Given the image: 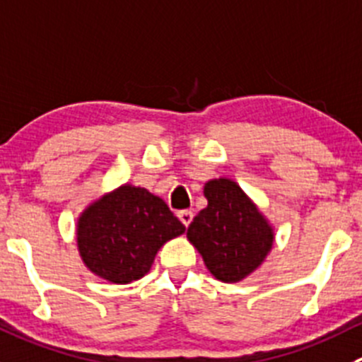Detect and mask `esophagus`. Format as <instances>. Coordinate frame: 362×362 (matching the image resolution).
<instances>
[{"instance_id": "obj_1", "label": "esophagus", "mask_w": 362, "mask_h": 362, "mask_svg": "<svg viewBox=\"0 0 362 362\" xmlns=\"http://www.w3.org/2000/svg\"><path fill=\"white\" fill-rule=\"evenodd\" d=\"M178 219H180L182 224L187 228L192 221V212L191 210H180V212H178Z\"/></svg>"}]
</instances>
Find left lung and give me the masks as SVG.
<instances>
[{
	"instance_id": "obj_1",
	"label": "left lung",
	"mask_w": 362,
	"mask_h": 362,
	"mask_svg": "<svg viewBox=\"0 0 362 362\" xmlns=\"http://www.w3.org/2000/svg\"><path fill=\"white\" fill-rule=\"evenodd\" d=\"M203 192L209 205L189 224L187 238L214 278L237 283L262 265L274 231L233 180H210Z\"/></svg>"
}]
</instances>
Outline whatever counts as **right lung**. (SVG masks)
Segmentation results:
<instances>
[{
	"label": "right lung",
	"instance_id": "1",
	"mask_svg": "<svg viewBox=\"0 0 362 362\" xmlns=\"http://www.w3.org/2000/svg\"><path fill=\"white\" fill-rule=\"evenodd\" d=\"M184 231L159 196L125 184L81 214L77 247L93 274L127 285L143 278L157 251Z\"/></svg>",
	"mask_w": 362,
	"mask_h": 362
}]
</instances>
